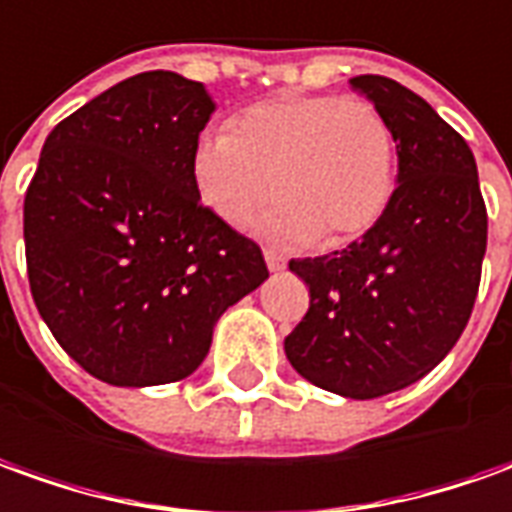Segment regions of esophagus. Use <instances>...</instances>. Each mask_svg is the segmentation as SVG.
<instances>
[{
	"mask_svg": "<svg viewBox=\"0 0 512 512\" xmlns=\"http://www.w3.org/2000/svg\"><path fill=\"white\" fill-rule=\"evenodd\" d=\"M264 262H267V270L270 273H281V270H287V259L276 253V250H264Z\"/></svg>",
	"mask_w": 512,
	"mask_h": 512,
	"instance_id": "obj_1",
	"label": "esophagus"
}]
</instances>
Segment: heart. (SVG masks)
<instances>
[{"instance_id":"1","label":"heart","mask_w":512,"mask_h":512,"mask_svg":"<svg viewBox=\"0 0 512 512\" xmlns=\"http://www.w3.org/2000/svg\"><path fill=\"white\" fill-rule=\"evenodd\" d=\"M192 183L200 203L228 225H245L276 195L259 234L281 245L317 236L340 245L370 231L390 206L396 139L365 100L281 94L245 108L228 133L203 136Z\"/></svg>"}]
</instances>
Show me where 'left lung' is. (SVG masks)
Segmentation results:
<instances>
[{
	"mask_svg": "<svg viewBox=\"0 0 512 512\" xmlns=\"http://www.w3.org/2000/svg\"><path fill=\"white\" fill-rule=\"evenodd\" d=\"M351 88L393 130L398 186L359 242L292 259L309 312L284 351L306 382L365 401L424 379L460 340L477 301L488 211L471 147L424 97L379 74H359Z\"/></svg>",
	"mask_w": 512,
	"mask_h": 512,
	"instance_id": "1",
	"label": "left lung"
}]
</instances>
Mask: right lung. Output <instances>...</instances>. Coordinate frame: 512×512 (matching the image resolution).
<instances>
[{
	"instance_id": "1",
	"label": "right lung",
	"mask_w": 512,
	"mask_h": 512,
	"mask_svg": "<svg viewBox=\"0 0 512 512\" xmlns=\"http://www.w3.org/2000/svg\"><path fill=\"white\" fill-rule=\"evenodd\" d=\"M214 108L203 83L142 72L44 142L24 195L30 292L63 351L100 382L186 379L222 312L270 276L259 245L195 192L192 153Z\"/></svg>"
}]
</instances>
